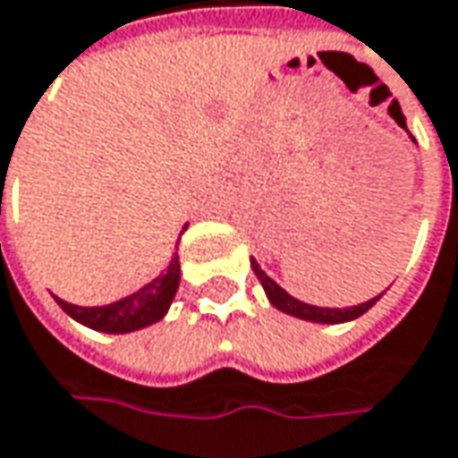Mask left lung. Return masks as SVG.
<instances>
[{
  "label": "left lung",
  "instance_id": "8db88e82",
  "mask_svg": "<svg viewBox=\"0 0 458 458\" xmlns=\"http://www.w3.org/2000/svg\"><path fill=\"white\" fill-rule=\"evenodd\" d=\"M252 270H255L257 280L262 283V288L267 293V298H270V303H273L277 310H283V313H291L295 318H303V321H313V324H344V321H354V318H360L361 313H367L369 308L375 306L379 301V293L377 298H372V301H367V303H360V306H352V308H318V306H308L303 301H295L293 295L283 291L277 283H275L273 277H267L265 270L257 265V259L252 257Z\"/></svg>",
  "mask_w": 458,
  "mask_h": 458
}]
</instances>
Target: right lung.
Masks as SVG:
<instances>
[{
	"label": "right lung",
	"instance_id": "add662e5",
	"mask_svg": "<svg viewBox=\"0 0 458 458\" xmlns=\"http://www.w3.org/2000/svg\"><path fill=\"white\" fill-rule=\"evenodd\" d=\"M178 242H181V237H178ZM178 283H181V262H178V255H173L165 273L157 275L142 291L132 293V295H127V298H122L116 303L83 308L73 306V303H65L61 298H55V301H58V306L71 318H76L79 324L89 326L94 331H104V334H130V331H137V328L157 324L165 316L167 308L173 303V298H175Z\"/></svg>",
	"mask_w": 458,
	"mask_h": 458
}]
</instances>
